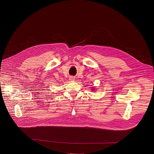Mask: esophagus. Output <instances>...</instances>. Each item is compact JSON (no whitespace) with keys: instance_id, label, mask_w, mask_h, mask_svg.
I'll use <instances>...</instances> for the list:
<instances>
[{"instance_id":"1","label":"esophagus","mask_w":154,"mask_h":154,"mask_svg":"<svg viewBox=\"0 0 154 154\" xmlns=\"http://www.w3.org/2000/svg\"><path fill=\"white\" fill-rule=\"evenodd\" d=\"M74 79H75V78L73 77H70V80H74Z\"/></svg>"}]
</instances>
